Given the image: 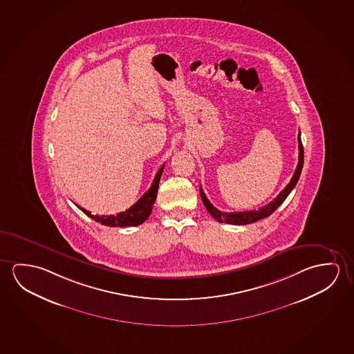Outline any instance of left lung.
I'll return each mask as SVG.
<instances>
[{"label":"left lung","instance_id":"8db88e82","mask_svg":"<svg viewBox=\"0 0 354 354\" xmlns=\"http://www.w3.org/2000/svg\"><path fill=\"white\" fill-rule=\"evenodd\" d=\"M297 142H299V162H297V169L292 174V180L288 183L286 188L275 196L272 202L268 203L267 205H264L259 210H248V212H236V213H225L221 212L219 209L215 208L212 203L209 202L208 198L204 194L202 187L199 188L201 192V198H202L203 204L205 205V208L208 210L209 214L213 216L214 219L219 223H225V224L231 225H247L252 224L254 221L263 219L270 216V214L274 212L275 209L281 205V203L284 202L286 196L290 194V192L294 189V187L297 185L299 177L301 174V169L304 166V149L303 144H301V138H300V133L297 135Z\"/></svg>","mask_w":354,"mask_h":354}]
</instances>
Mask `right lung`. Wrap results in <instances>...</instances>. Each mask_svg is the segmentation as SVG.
<instances>
[{
  "mask_svg": "<svg viewBox=\"0 0 354 354\" xmlns=\"http://www.w3.org/2000/svg\"><path fill=\"white\" fill-rule=\"evenodd\" d=\"M163 167L165 165L161 166V169H158V174L155 176V180L152 182L151 187L149 188V191L146 192L144 196H141L138 202L135 203L133 207L127 209L125 212L117 214V215H93L91 212H87L86 209L79 207L82 212H84L87 216H90L92 219L101 223L102 225L106 226H111V227H125V226H138V225L142 224L149 215L151 214L152 205L156 201L158 196V183H160V178L162 174Z\"/></svg>",
  "mask_w": 354,
  "mask_h": 354,
  "instance_id": "add662e5",
  "label": "right lung"
}]
</instances>
